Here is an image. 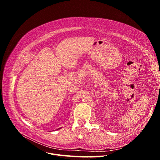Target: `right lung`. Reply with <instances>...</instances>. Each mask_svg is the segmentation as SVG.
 Here are the masks:
<instances>
[{
  "label": "right lung",
  "mask_w": 160,
  "mask_h": 160,
  "mask_svg": "<svg viewBox=\"0 0 160 160\" xmlns=\"http://www.w3.org/2000/svg\"><path fill=\"white\" fill-rule=\"evenodd\" d=\"M61 129V128H59V129Z\"/></svg>",
  "instance_id": "add662e5"
}]
</instances>
